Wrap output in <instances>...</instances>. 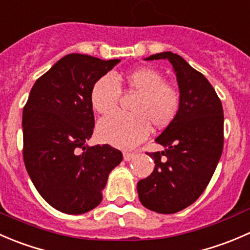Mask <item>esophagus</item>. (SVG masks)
I'll return each mask as SVG.
<instances>
[{
  "instance_id": "obj_1",
  "label": "esophagus",
  "mask_w": 250,
  "mask_h": 250,
  "mask_svg": "<svg viewBox=\"0 0 250 250\" xmlns=\"http://www.w3.org/2000/svg\"><path fill=\"white\" fill-rule=\"evenodd\" d=\"M135 157H136L135 153L124 152V160H125V162H130V160H132Z\"/></svg>"
}]
</instances>
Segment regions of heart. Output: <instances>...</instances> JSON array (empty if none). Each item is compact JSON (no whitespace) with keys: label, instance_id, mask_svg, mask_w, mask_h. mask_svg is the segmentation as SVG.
<instances>
[{"label":"heart","instance_id":"1","mask_svg":"<svg viewBox=\"0 0 250 250\" xmlns=\"http://www.w3.org/2000/svg\"><path fill=\"white\" fill-rule=\"evenodd\" d=\"M119 79L104 75L93 83L90 102L100 114L112 112L120 96ZM124 83L130 92L137 98L132 102V114L113 113L100 120L97 135L102 142L122 149H130L142 142L149 132V125L154 128L167 126L176 117L180 107L179 92L167 85L165 78L150 68H140L124 76Z\"/></svg>","mask_w":250,"mask_h":250}]
</instances>
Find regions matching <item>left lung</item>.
I'll use <instances>...</instances> for the list:
<instances>
[{
  "instance_id": "8db88e82",
  "label": "left lung",
  "mask_w": 250,
  "mask_h": 250,
  "mask_svg": "<svg viewBox=\"0 0 250 250\" xmlns=\"http://www.w3.org/2000/svg\"><path fill=\"white\" fill-rule=\"evenodd\" d=\"M145 59L171 63L180 107L155 138L164 150L148 153L155 167L147 179L138 181V198L147 209L174 214L194 203L211 180L224 147V110L206 76L181 56L167 51Z\"/></svg>"
}]
</instances>
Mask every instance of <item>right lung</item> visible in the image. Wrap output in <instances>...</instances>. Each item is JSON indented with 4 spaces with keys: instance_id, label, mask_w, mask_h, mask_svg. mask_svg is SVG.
<instances>
[{
    "instance_id": "1",
    "label": "right lung",
    "mask_w": 250,
    "mask_h": 250,
    "mask_svg": "<svg viewBox=\"0 0 250 250\" xmlns=\"http://www.w3.org/2000/svg\"><path fill=\"white\" fill-rule=\"evenodd\" d=\"M119 62L68 54L36 80L23 109L26 171L42 198L65 214L96 208L123 160L112 146L87 145L95 127L91 88Z\"/></svg>"
}]
</instances>
